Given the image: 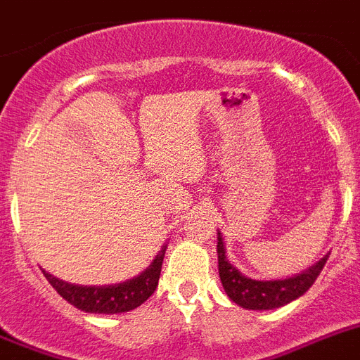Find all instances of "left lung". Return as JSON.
I'll list each match as a JSON object with an SVG mask.
<instances>
[{
  "mask_svg": "<svg viewBox=\"0 0 360 360\" xmlns=\"http://www.w3.org/2000/svg\"><path fill=\"white\" fill-rule=\"evenodd\" d=\"M218 275L222 281L224 290H226L227 297L235 304H238L244 309H257V311H264V309H275L282 308L285 304H290L291 300L302 297L306 291L313 285V282L317 281V276L321 275L324 264H326L330 253L324 255L319 262L309 266L308 269L297 273L288 278H276V281H257V278H250V276L242 275L238 269L227 260L226 248H224L222 235L218 231Z\"/></svg>",
  "mask_w": 360,
  "mask_h": 360,
  "instance_id": "left-lung-1",
  "label": "left lung"
}]
</instances>
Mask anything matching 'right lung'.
<instances>
[{
  "instance_id": "1",
  "label": "right lung",
  "mask_w": 360,
  "mask_h": 360,
  "mask_svg": "<svg viewBox=\"0 0 360 360\" xmlns=\"http://www.w3.org/2000/svg\"><path fill=\"white\" fill-rule=\"evenodd\" d=\"M164 245L155 260L150 262L149 268L140 275L133 276L125 282L109 285H79L70 284V282L56 278L54 275L41 269L45 278L51 282V285L75 308L82 309L85 313H103V315H115V313H125L131 309L142 306L150 295L155 293L158 285L160 271H162V262L165 255Z\"/></svg>"
}]
</instances>
